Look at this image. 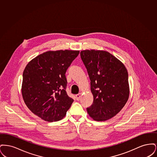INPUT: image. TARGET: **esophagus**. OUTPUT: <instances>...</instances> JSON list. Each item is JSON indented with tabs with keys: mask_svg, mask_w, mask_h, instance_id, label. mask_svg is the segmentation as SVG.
I'll use <instances>...</instances> for the list:
<instances>
[{
	"mask_svg": "<svg viewBox=\"0 0 157 157\" xmlns=\"http://www.w3.org/2000/svg\"><path fill=\"white\" fill-rule=\"evenodd\" d=\"M81 94H77L76 95V98L77 101H79L80 99H81Z\"/></svg>",
	"mask_w": 157,
	"mask_h": 157,
	"instance_id": "1",
	"label": "esophagus"
}]
</instances>
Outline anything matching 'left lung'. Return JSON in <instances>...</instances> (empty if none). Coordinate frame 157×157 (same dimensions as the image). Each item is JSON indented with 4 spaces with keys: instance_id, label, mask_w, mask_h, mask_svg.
<instances>
[{
    "instance_id": "left-lung-1",
    "label": "left lung",
    "mask_w": 157,
    "mask_h": 157,
    "mask_svg": "<svg viewBox=\"0 0 157 157\" xmlns=\"http://www.w3.org/2000/svg\"><path fill=\"white\" fill-rule=\"evenodd\" d=\"M80 55L89 75L94 97L87 112L95 121L109 120L121 111L129 98L127 68L105 51L85 50Z\"/></svg>"
}]
</instances>
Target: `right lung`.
Returning a JSON list of instances; mask_svg holds the SVG:
<instances>
[{
    "label": "right lung",
    "instance_id": "obj_1",
    "mask_svg": "<svg viewBox=\"0 0 157 157\" xmlns=\"http://www.w3.org/2000/svg\"><path fill=\"white\" fill-rule=\"evenodd\" d=\"M79 51H48L31 60L23 72L22 94L28 108L41 119H63L74 99L66 92L65 73Z\"/></svg>",
    "mask_w": 157,
    "mask_h": 157
}]
</instances>
